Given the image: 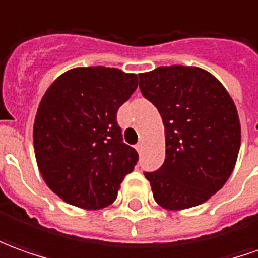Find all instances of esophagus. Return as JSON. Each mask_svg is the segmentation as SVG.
Returning <instances> with one entry per match:
<instances>
[{"instance_id":"34e87169","label":"esophagus","mask_w":258,"mask_h":258,"mask_svg":"<svg viewBox=\"0 0 258 258\" xmlns=\"http://www.w3.org/2000/svg\"><path fill=\"white\" fill-rule=\"evenodd\" d=\"M136 150L138 152H141L143 151V143H138V144H136Z\"/></svg>"}]
</instances>
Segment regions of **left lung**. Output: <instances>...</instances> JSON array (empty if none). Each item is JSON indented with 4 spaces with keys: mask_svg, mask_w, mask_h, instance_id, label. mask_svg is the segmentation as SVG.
Listing matches in <instances>:
<instances>
[{
    "mask_svg": "<svg viewBox=\"0 0 258 258\" xmlns=\"http://www.w3.org/2000/svg\"><path fill=\"white\" fill-rule=\"evenodd\" d=\"M138 78L165 127V161L144 172L155 202L169 210L206 202L229 179L239 155L232 97L216 78L194 66H161Z\"/></svg>",
    "mask_w": 258,
    "mask_h": 258,
    "instance_id": "1",
    "label": "left lung"
}]
</instances>
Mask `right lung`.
I'll use <instances>...</instances> for the list:
<instances>
[{
  "label": "right lung",
  "instance_id": "1",
  "mask_svg": "<svg viewBox=\"0 0 258 258\" xmlns=\"http://www.w3.org/2000/svg\"><path fill=\"white\" fill-rule=\"evenodd\" d=\"M137 75L114 68H76L42 97L33 124L43 180L64 202L101 209L117 198L138 154L122 143L117 111L136 92Z\"/></svg>",
  "mask_w": 258,
  "mask_h": 258
}]
</instances>
